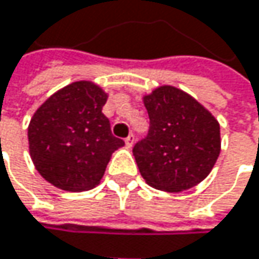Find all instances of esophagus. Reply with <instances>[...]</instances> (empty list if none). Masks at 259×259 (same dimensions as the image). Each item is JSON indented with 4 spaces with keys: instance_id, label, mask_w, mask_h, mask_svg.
I'll return each instance as SVG.
<instances>
[{
    "instance_id": "1",
    "label": "esophagus",
    "mask_w": 259,
    "mask_h": 259,
    "mask_svg": "<svg viewBox=\"0 0 259 259\" xmlns=\"http://www.w3.org/2000/svg\"><path fill=\"white\" fill-rule=\"evenodd\" d=\"M124 142H126V147H127V148H132L133 144H135V136H133V135H129V136L124 139Z\"/></svg>"
}]
</instances>
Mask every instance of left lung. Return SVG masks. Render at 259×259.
<instances>
[{
    "label": "left lung",
    "instance_id": "8db88e82",
    "mask_svg": "<svg viewBox=\"0 0 259 259\" xmlns=\"http://www.w3.org/2000/svg\"><path fill=\"white\" fill-rule=\"evenodd\" d=\"M144 105L150 130L133 147V156L145 183L171 193L199 184L221 153L219 121L196 99L172 85L145 94Z\"/></svg>",
    "mask_w": 259,
    "mask_h": 259
}]
</instances>
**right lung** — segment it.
<instances>
[{"label": "right lung", "mask_w": 259, "mask_h": 259, "mask_svg": "<svg viewBox=\"0 0 259 259\" xmlns=\"http://www.w3.org/2000/svg\"><path fill=\"white\" fill-rule=\"evenodd\" d=\"M108 94L91 80L54 93L28 126L29 156L38 174L67 192L96 187L115 150L124 142L111 132L102 108Z\"/></svg>", "instance_id": "obj_1"}]
</instances>
